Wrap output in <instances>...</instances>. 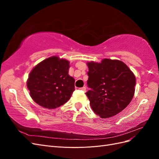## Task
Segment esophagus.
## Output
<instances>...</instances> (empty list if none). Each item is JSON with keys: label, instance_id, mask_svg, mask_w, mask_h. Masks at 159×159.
Masks as SVG:
<instances>
[{"label": "esophagus", "instance_id": "1", "mask_svg": "<svg viewBox=\"0 0 159 159\" xmlns=\"http://www.w3.org/2000/svg\"><path fill=\"white\" fill-rule=\"evenodd\" d=\"M80 90H81V91H85L86 90V88H85V87H83V88H80Z\"/></svg>", "mask_w": 159, "mask_h": 159}]
</instances>
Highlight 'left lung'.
Instances as JSON below:
<instances>
[{"label": "left lung", "mask_w": 159, "mask_h": 159, "mask_svg": "<svg viewBox=\"0 0 159 159\" xmlns=\"http://www.w3.org/2000/svg\"><path fill=\"white\" fill-rule=\"evenodd\" d=\"M88 86L86 92L93 112L102 118L118 114L131 102L136 80L123 62L104 59L101 63H88Z\"/></svg>", "instance_id": "8db88e82"}]
</instances>
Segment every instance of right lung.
I'll list each match as a JSON object with an SVG mask.
<instances>
[{"label": "right lung", "mask_w": 159, "mask_h": 159, "mask_svg": "<svg viewBox=\"0 0 159 159\" xmlns=\"http://www.w3.org/2000/svg\"><path fill=\"white\" fill-rule=\"evenodd\" d=\"M69 68L68 60L57 56L34 67L27 81L33 100L47 109H55L68 102L75 90V80L69 75Z\"/></svg>", "instance_id": "add662e5"}]
</instances>
